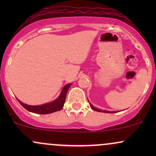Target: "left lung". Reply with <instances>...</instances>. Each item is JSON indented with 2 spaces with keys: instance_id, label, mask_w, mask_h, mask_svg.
I'll list each match as a JSON object with an SVG mask.
<instances>
[{
  "instance_id": "8db88e82",
  "label": "left lung",
  "mask_w": 156,
  "mask_h": 156,
  "mask_svg": "<svg viewBox=\"0 0 156 156\" xmlns=\"http://www.w3.org/2000/svg\"><path fill=\"white\" fill-rule=\"evenodd\" d=\"M89 105H90V107H91V108H92L93 109V110L96 111V112H104V113H114V112H108V111H105V110L102 111V110H100V109L94 108V107L93 106V105H92V104H91V103H89Z\"/></svg>"
}]
</instances>
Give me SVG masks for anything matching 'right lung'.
I'll list each match as a JSON object with an SVG mask.
<instances>
[{
	"mask_svg": "<svg viewBox=\"0 0 156 156\" xmlns=\"http://www.w3.org/2000/svg\"><path fill=\"white\" fill-rule=\"evenodd\" d=\"M72 83L67 84V85L64 86V87L62 89V93L54 101L51 102V103H47V104L41 105H28L22 103L18 100L19 103H20L23 107H24L26 110L28 112H31L36 114H51L55 112L60 111L61 109L63 108L64 103H65L66 95H67V92L69 89Z\"/></svg>",
	"mask_w": 156,
	"mask_h": 156,
	"instance_id": "obj_1",
	"label": "right lung"
}]
</instances>
